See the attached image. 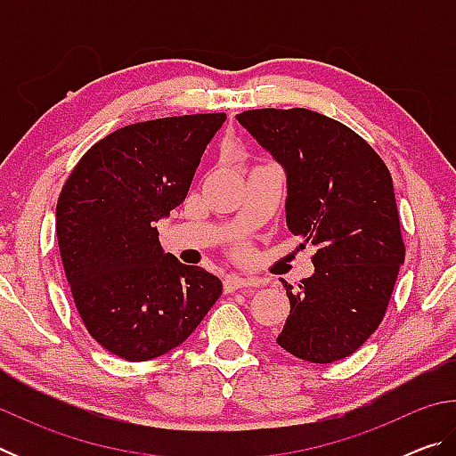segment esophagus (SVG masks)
I'll list each match as a JSON object with an SVG mask.
<instances>
[{
  "label": "esophagus",
  "instance_id": "esophagus-1",
  "mask_svg": "<svg viewBox=\"0 0 456 456\" xmlns=\"http://www.w3.org/2000/svg\"><path fill=\"white\" fill-rule=\"evenodd\" d=\"M225 291L231 293L235 289H245V288H257L259 281L251 280V277H241V275H227L225 277Z\"/></svg>",
  "mask_w": 456,
  "mask_h": 456
}]
</instances>
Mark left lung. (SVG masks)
I'll return each mask as SVG.
<instances>
[{
    "label": "left lung",
    "instance_id": "1",
    "mask_svg": "<svg viewBox=\"0 0 456 456\" xmlns=\"http://www.w3.org/2000/svg\"><path fill=\"white\" fill-rule=\"evenodd\" d=\"M239 125L283 167L285 221L315 247L314 273L289 297L277 344L314 364L356 352L388 307L404 241L392 176L364 138L307 108H259Z\"/></svg>",
    "mask_w": 456,
    "mask_h": 456
}]
</instances>
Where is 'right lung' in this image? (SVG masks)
Wrapping results in <instances>:
<instances>
[{"label": "right lung", "instance_id": "obj_1", "mask_svg": "<svg viewBox=\"0 0 456 456\" xmlns=\"http://www.w3.org/2000/svg\"><path fill=\"white\" fill-rule=\"evenodd\" d=\"M227 114H184L104 136L68 176L56 235L74 304L114 356L144 362L181 346L223 283L165 253L154 223L187 197L200 157Z\"/></svg>", "mask_w": 456, "mask_h": 456}]
</instances>
